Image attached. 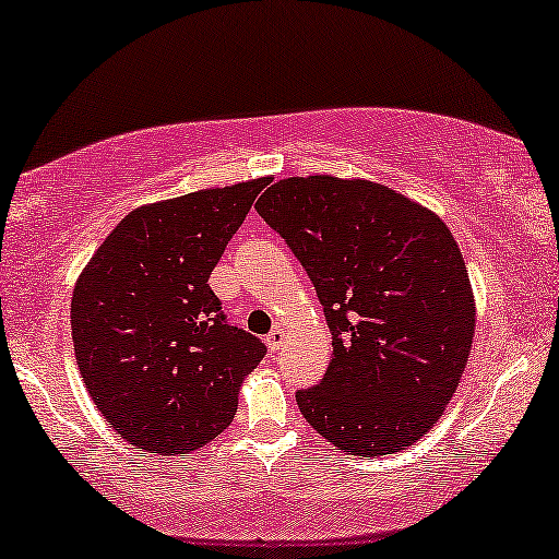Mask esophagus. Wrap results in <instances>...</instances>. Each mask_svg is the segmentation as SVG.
Returning <instances> with one entry per match:
<instances>
[{"instance_id": "1", "label": "esophagus", "mask_w": 559, "mask_h": 559, "mask_svg": "<svg viewBox=\"0 0 559 559\" xmlns=\"http://www.w3.org/2000/svg\"><path fill=\"white\" fill-rule=\"evenodd\" d=\"M285 340H287L285 332H282V330H272V332L267 334V347H270V352H277V349L285 347Z\"/></svg>"}]
</instances>
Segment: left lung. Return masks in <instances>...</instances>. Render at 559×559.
I'll list each match as a JSON object with an SVG mask.
<instances>
[{"label":"left lung","instance_id":"8db88e82","mask_svg":"<svg viewBox=\"0 0 559 559\" xmlns=\"http://www.w3.org/2000/svg\"><path fill=\"white\" fill-rule=\"evenodd\" d=\"M302 262L332 332L322 382L297 392L334 448L380 457L423 440L475 337V292L432 210L369 179L287 177L254 204Z\"/></svg>","mask_w":559,"mask_h":559}]
</instances>
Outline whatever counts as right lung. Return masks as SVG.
I'll use <instances>...</instances> for the list:
<instances>
[{
  "instance_id": "right-lung-1",
  "label": "right lung",
  "mask_w": 559,
  "mask_h": 559,
  "mask_svg": "<svg viewBox=\"0 0 559 559\" xmlns=\"http://www.w3.org/2000/svg\"><path fill=\"white\" fill-rule=\"evenodd\" d=\"M267 182L142 204L76 280V367L102 417L136 450L185 457L235 419L267 347L229 328L207 280Z\"/></svg>"
}]
</instances>
